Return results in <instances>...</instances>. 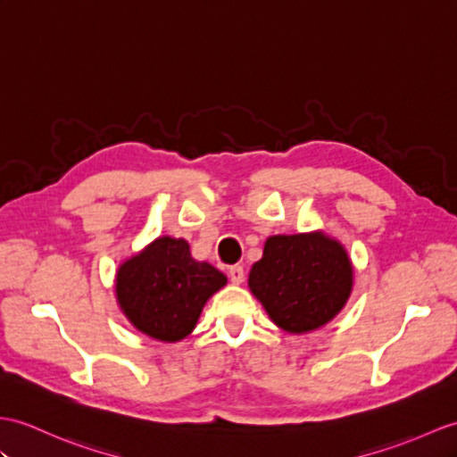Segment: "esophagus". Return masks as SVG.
I'll list each match as a JSON object with an SVG mask.
<instances>
[{
  "mask_svg": "<svg viewBox=\"0 0 457 457\" xmlns=\"http://www.w3.org/2000/svg\"><path fill=\"white\" fill-rule=\"evenodd\" d=\"M228 277H230L232 283L240 285L244 281V267L242 265H232L228 270Z\"/></svg>",
  "mask_w": 457,
  "mask_h": 457,
  "instance_id": "1",
  "label": "esophagus"
}]
</instances>
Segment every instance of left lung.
Listing matches in <instances>:
<instances>
[{
  "instance_id": "left-lung-1",
  "label": "left lung",
  "mask_w": 457,
  "mask_h": 457,
  "mask_svg": "<svg viewBox=\"0 0 457 457\" xmlns=\"http://www.w3.org/2000/svg\"><path fill=\"white\" fill-rule=\"evenodd\" d=\"M248 287L275 326L306 333L341 312L353 291V265L347 250L324 232L277 235L265 240Z\"/></svg>"
}]
</instances>
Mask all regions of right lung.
I'll use <instances>...</instances> for the list:
<instances>
[{
  "label": "right lung",
  "instance_id": "right-lung-1",
  "mask_svg": "<svg viewBox=\"0 0 457 457\" xmlns=\"http://www.w3.org/2000/svg\"><path fill=\"white\" fill-rule=\"evenodd\" d=\"M227 277L192 258L184 238L159 237L118 267L116 298L131 326L157 341L190 336L207 300Z\"/></svg>",
  "mask_w": 457,
  "mask_h": 457
}]
</instances>
